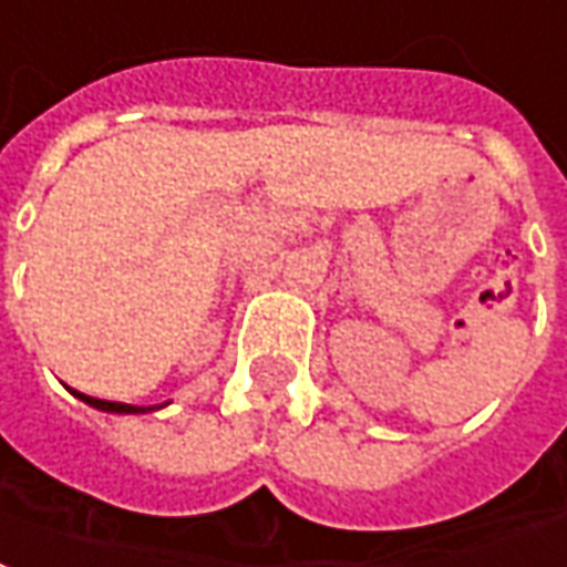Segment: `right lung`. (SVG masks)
Returning <instances> with one entry per match:
<instances>
[{"label":"right lung","instance_id":"right-lung-1","mask_svg":"<svg viewBox=\"0 0 567 567\" xmlns=\"http://www.w3.org/2000/svg\"><path fill=\"white\" fill-rule=\"evenodd\" d=\"M82 403L94 405V409H100V412H118V415H136V412H148V409H143V405H127V403H112V400H97V396H87V393H79L72 391Z\"/></svg>","mask_w":567,"mask_h":567}]
</instances>
